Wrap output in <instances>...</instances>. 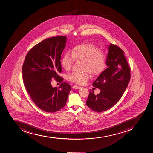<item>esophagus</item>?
<instances>
[{
  "label": "esophagus",
  "instance_id": "34e87169",
  "mask_svg": "<svg viewBox=\"0 0 153 153\" xmlns=\"http://www.w3.org/2000/svg\"><path fill=\"white\" fill-rule=\"evenodd\" d=\"M81 87L80 86H74L72 87V88L73 89H79L81 88Z\"/></svg>",
  "mask_w": 153,
  "mask_h": 153
}]
</instances>
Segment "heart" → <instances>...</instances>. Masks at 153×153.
Here are the masks:
<instances>
[{"label": "heart", "mask_w": 153, "mask_h": 153, "mask_svg": "<svg viewBox=\"0 0 153 153\" xmlns=\"http://www.w3.org/2000/svg\"><path fill=\"white\" fill-rule=\"evenodd\" d=\"M74 60L84 61V73H73L68 77L71 82L82 85L89 79V74L97 75L102 73L106 65V55L105 51L99 50L91 44H81L72 49L71 52L66 53L62 59L63 67L67 71L71 69Z\"/></svg>", "instance_id": "1"}]
</instances>
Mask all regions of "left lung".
I'll use <instances>...</instances> for the list:
<instances>
[{
	"label": "left lung",
	"mask_w": 153,
	"mask_h": 153,
	"mask_svg": "<svg viewBox=\"0 0 153 153\" xmlns=\"http://www.w3.org/2000/svg\"><path fill=\"white\" fill-rule=\"evenodd\" d=\"M106 65L108 68L100 73L93 83L100 92L95 95L90 91L86 105L93 111L100 112L112 108L121 98L130 79V69L124 52L117 45H108Z\"/></svg>",
	"instance_id": "obj_1"
}]
</instances>
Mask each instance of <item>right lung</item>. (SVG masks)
Returning <instances> with one entry per match:
<instances>
[{
    "instance_id": "right-lung-1",
    "label": "right lung",
    "mask_w": 153,
    "mask_h": 153,
    "mask_svg": "<svg viewBox=\"0 0 153 153\" xmlns=\"http://www.w3.org/2000/svg\"><path fill=\"white\" fill-rule=\"evenodd\" d=\"M67 37L53 36L35 45L27 54L22 67L24 84L33 102L48 112L62 108L71 90L64 82L59 89L53 87L51 80L63 81L61 73V55L66 46Z\"/></svg>"
}]
</instances>
